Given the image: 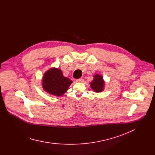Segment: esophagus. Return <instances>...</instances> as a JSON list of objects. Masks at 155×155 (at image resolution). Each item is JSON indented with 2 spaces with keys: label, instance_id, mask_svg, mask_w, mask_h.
I'll return each instance as SVG.
<instances>
[{
  "label": "esophagus",
  "instance_id": "1",
  "mask_svg": "<svg viewBox=\"0 0 155 155\" xmlns=\"http://www.w3.org/2000/svg\"><path fill=\"white\" fill-rule=\"evenodd\" d=\"M76 81L78 82V83H81V82L83 81V78H78L76 80Z\"/></svg>",
  "mask_w": 155,
  "mask_h": 155
}]
</instances>
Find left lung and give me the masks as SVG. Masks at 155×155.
<instances>
[{
	"instance_id": "left-lung-1",
	"label": "left lung",
	"mask_w": 155,
	"mask_h": 155,
	"mask_svg": "<svg viewBox=\"0 0 155 155\" xmlns=\"http://www.w3.org/2000/svg\"><path fill=\"white\" fill-rule=\"evenodd\" d=\"M90 84L91 88L95 92L102 91L104 84L102 77L98 74L94 75V78L90 83Z\"/></svg>"
}]
</instances>
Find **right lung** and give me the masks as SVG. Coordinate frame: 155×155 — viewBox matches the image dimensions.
I'll list each match as a JSON object with an SVG mask.
<instances>
[{
	"label": "right lung",
	"mask_w": 155,
	"mask_h": 155,
	"mask_svg": "<svg viewBox=\"0 0 155 155\" xmlns=\"http://www.w3.org/2000/svg\"><path fill=\"white\" fill-rule=\"evenodd\" d=\"M72 83V80L63 76L61 70L53 68L44 74L43 87L50 94L61 96L68 91Z\"/></svg>",
	"instance_id": "add662e5"
}]
</instances>
